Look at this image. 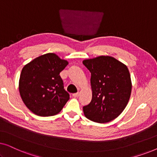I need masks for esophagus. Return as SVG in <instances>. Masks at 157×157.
I'll return each instance as SVG.
<instances>
[{
	"instance_id": "obj_1",
	"label": "esophagus",
	"mask_w": 157,
	"mask_h": 157,
	"mask_svg": "<svg viewBox=\"0 0 157 157\" xmlns=\"http://www.w3.org/2000/svg\"><path fill=\"white\" fill-rule=\"evenodd\" d=\"M72 96H74V97H75V98H76V97H78V96H79V93H75V94H72Z\"/></svg>"
}]
</instances>
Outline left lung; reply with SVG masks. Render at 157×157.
<instances>
[{
  "mask_svg": "<svg viewBox=\"0 0 157 157\" xmlns=\"http://www.w3.org/2000/svg\"><path fill=\"white\" fill-rule=\"evenodd\" d=\"M91 72L92 99L83 107L87 119L106 123L121 114L132 91L130 74L126 66L111 56L96 57L83 61Z\"/></svg>",
  "mask_w": 157,
  "mask_h": 157,
  "instance_id": "8db88e82",
  "label": "left lung"
}]
</instances>
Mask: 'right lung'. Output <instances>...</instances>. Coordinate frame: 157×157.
Here are the masks:
<instances>
[{"instance_id": "obj_1", "label": "right lung", "mask_w": 157, "mask_h": 157, "mask_svg": "<svg viewBox=\"0 0 157 157\" xmlns=\"http://www.w3.org/2000/svg\"><path fill=\"white\" fill-rule=\"evenodd\" d=\"M68 61L53 53L33 59L23 68L19 92L27 108L40 117L59 113L69 99L60 76Z\"/></svg>"}]
</instances>
